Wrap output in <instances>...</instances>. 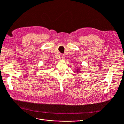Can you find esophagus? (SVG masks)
I'll return each instance as SVG.
<instances>
[{"label":"esophagus","mask_w":124,"mask_h":124,"mask_svg":"<svg viewBox=\"0 0 124 124\" xmlns=\"http://www.w3.org/2000/svg\"><path fill=\"white\" fill-rule=\"evenodd\" d=\"M62 60H63V59H65V55H62Z\"/></svg>","instance_id":"34e87169"}]
</instances>
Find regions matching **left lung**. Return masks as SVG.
I'll use <instances>...</instances> for the list:
<instances>
[{
    "instance_id": "left-lung-1",
    "label": "left lung",
    "mask_w": 124,
    "mask_h": 124,
    "mask_svg": "<svg viewBox=\"0 0 124 124\" xmlns=\"http://www.w3.org/2000/svg\"><path fill=\"white\" fill-rule=\"evenodd\" d=\"M77 71L78 72H80V70H79V69H78Z\"/></svg>"
}]
</instances>
